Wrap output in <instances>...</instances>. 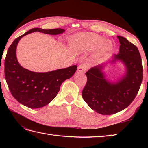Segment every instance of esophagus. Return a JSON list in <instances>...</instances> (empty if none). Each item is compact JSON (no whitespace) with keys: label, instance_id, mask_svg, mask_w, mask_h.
I'll return each mask as SVG.
<instances>
[{"label":"esophagus","instance_id":"obj_1","mask_svg":"<svg viewBox=\"0 0 148 148\" xmlns=\"http://www.w3.org/2000/svg\"><path fill=\"white\" fill-rule=\"evenodd\" d=\"M86 70V65L85 64H81L77 68V71L81 72V73H84V72H85Z\"/></svg>","mask_w":148,"mask_h":148}]
</instances>
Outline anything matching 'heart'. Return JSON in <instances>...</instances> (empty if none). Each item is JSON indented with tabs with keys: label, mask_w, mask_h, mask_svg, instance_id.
<instances>
[{
	"label": "heart",
	"mask_w": 148,
	"mask_h": 148,
	"mask_svg": "<svg viewBox=\"0 0 148 148\" xmlns=\"http://www.w3.org/2000/svg\"><path fill=\"white\" fill-rule=\"evenodd\" d=\"M103 40V37L98 34L90 32H81L72 37L71 42V48L76 53H83L89 51L97 46L95 57L109 51L112 45L108 40Z\"/></svg>",
	"instance_id": "obj_1"
}]
</instances>
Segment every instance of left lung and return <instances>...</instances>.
<instances>
[{
	"label": "left lung",
	"instance_id": "obj_1",
	"mask_svg": "<svg viewBox=\"0 0 148 148\" xmlns=\"http://www.w3.org/2000/svg\"><path fill=\"white\" fill-rule=\"evenodd\" d=\"M117 37L119 51L108 62L111 64L121 62L125 67L124 75L111 82L106 79L103 72L106 64L95 66L86 72L87 83L82 92L83 99L90 108L103 115L115 114L127 108L136 97L143 81V69L138 48L125 37Z\"/></svg>",
	"mask_w": 148,
	"mask_h": 148
}]
</instances>
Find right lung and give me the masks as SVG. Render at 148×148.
Wrapping results in <instances>:
<instances>
[{
	"label": "right lung",
	"mask_w": 148,
	"mask_h": 148,
	"mask_svg": "<svg viewBox=\"0 0 148 148\" xmlns=\"http://www.w3.org/2000/svg\"><path fill=\"white\" fill-rule=\"evenodd\" d=\"M34 32L50 35L64 33L65 30H45L34 28L17 37L9 47L5 59V78L14 98L21 104L31 109L48 105L55 99L62 83L73 76L77 65L47 72L30 71L21 67L16 58V47L22 37Z\"/></svg>",
	"instance_id": "add662e5"
}]
</instances>
